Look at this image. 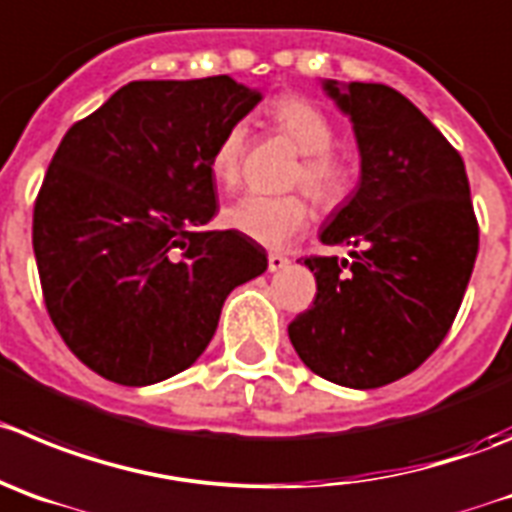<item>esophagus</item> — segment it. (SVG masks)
Here are the masks:
<instances>
[{
    "label": "esophagus",
    "mask_w": 512,
    "mask_h": 512,
    "mask_svg": "<svg viewBox=\"0 0 512 512\" xmlns=\"http://www.w3.org/2000/svg\"><path fill=\"white\" fill-rule=\"evenodd\" d=\"M288 265H290L288 257L278 255V252H270V257H267V267H270V272H280V270H285Z\"/></svg>",
    "instance_id": "1"
}]
</instances>
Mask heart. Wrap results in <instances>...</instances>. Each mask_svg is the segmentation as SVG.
Returning <instances> with one entry per match:
<instances>
[{
    "mask_svg": "<svg viewBox=\"0 0 512 512\" xmlns=\"http://www.w3.org/2000/svg\"><path fill=\"white\" fill-rule=\"evenodd\" d=\"M270 121L305 156L298 174H295V181L303 184L323 204L341 199L348 189V181H351V171L341 156L333 154L336 128H333L331 118L308 100L285 95L270 105ZM245 143L247 126L245 123H232L219 136L217 146L209 156V171H212L214 181L224 189H234L240 184ZM308 219L310 207L298 194L270 197V194L252 191V194H245L242 199L229 204L227 212H224V222L229 229L245 234V237L265 247L288 245L295 234L303 232Z\"/></svg>",
    "mask_w": 512,
    "mask_h": 512,
    "instance_id": "1",
    "label": "heart"
}]
</instances>
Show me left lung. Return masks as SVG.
Here are the masks:
<instances>
[{
	"label": "left lung",
	"instance_id": "obj_1",
	"mask_svg": "<svg viewBox=\"0 0 512 512\" xmlns=\"http://www.w3.org/2000/svg\"><path fill=\"white\" fill-rule=\"evenodd\" d=\"M321 85L351 121L361 176L318 237L351 247V260H305L318 293L288 336L313 374L376 389L412 374L450 331L477 219L460 154L412 100L379 83Z\"/></svg>",
	"mask_w": 512,
	"mask_h": 512
}]
</instances>
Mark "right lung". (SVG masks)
I'll return each instance as SVG.
<instances>
[{
  "instance_id": "obj_1",
  "label": "right lung",
  "mask_w": 512,
  "mask_h": 512,
  "mask_svg": "<svg viewBox=\"0 0 512 512\" xmlns=\"http://www.w3.org/2000/svg\"><path fill=\"white\" fill-rule=\"evenodd\" d=\"M262 100L229 75L133 80L75 123L32 219L47 313L88 369L148 386L189 369L267 252L217 214L209 156Z\"/></svg>"
}]
</instances>
